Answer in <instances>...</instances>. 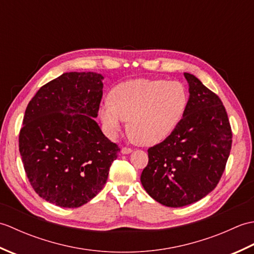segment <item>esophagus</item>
Instances as JSON below:
<instances>
[{
    "mask_svg": "<svg viewBox=\"0 0 254 254\" xmlns=\"http://www.w3.org/2000/svg\"><path fill=\"white\" fill-rule=\"evenodd\" d=\"M121 152H122V154H130V153H132V149L130 147H123Z\"/></svg>",
    "mask_w": 254,
    "mask_h": 254,
    "instance_id": "esophagus-1",
    "label": "esophagus"
}]
</instances>
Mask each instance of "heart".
Wrapping results in <instances>:
<instances>
[{"mask_svg": "<svg viewBox=\"0 0 254 254\" xmlns=\"http://www.w3.org/2000/svg\"><path fill=\"white\" fill-rule=\"evenodd\" d=\"M188 101L187 89L179 82L137 78L116 86L99 115L111 136H117L128 120V132L137 143L155 145L179 126Z\"/></svg>", "mask_w": 254, "mask_h": 254, "instance_id": "1", "label": "heart"}]
</instances>
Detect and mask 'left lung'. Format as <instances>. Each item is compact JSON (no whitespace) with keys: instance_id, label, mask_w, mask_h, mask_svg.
<instances>
[{"instance_id":"1","label":"left lung","mask_w":254,"mask_h":254,"mask_svg":"<svg viewBox=\"0 0 254 254\" xmlns=\"http://www.w3.org/2000/svg\"><path fill=\"white\" fill-rule=\"evenodd\" d=\"M189 101L179 126L148 148L141 182L150 196L169 207L197 202L216 188L229 157L233 133L219 97L185 73Z\"/></svg>"}]
</instances>
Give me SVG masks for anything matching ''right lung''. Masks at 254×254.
Here are the masks:
<instances>
[{
	"label": "right lung",
	"instance_id": "right-lung-1",
	"mask_svg": "<svg viewBox=\"0 0 254 254\" xmlns=\"http://www.w3.org/2000/svg\"><path fill=\"white\" fill-rule=\"evenodd\" d=\"M104 76L64 73L37 91L26 108L19 153L32 189L47 202L79 207L106 185L120 147L101 132Z\"/></svg>",
	"mask_w": 254,
	"mask_h": 254
}]
</instances>
